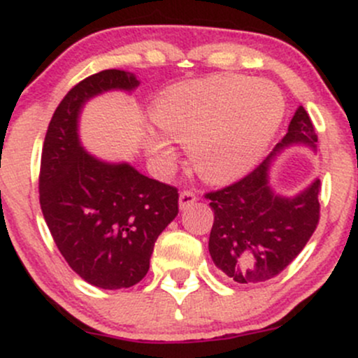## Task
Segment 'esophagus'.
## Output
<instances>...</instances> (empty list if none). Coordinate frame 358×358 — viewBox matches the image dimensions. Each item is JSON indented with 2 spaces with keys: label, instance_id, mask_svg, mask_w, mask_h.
<instances>
[{
  "label": "esophagus",
  "instance_id": "1",
  "mask_svg": "<svg viewBox=\"0 0 358 358\" xmlns=\"http://www.w3.org/2000/svg\"><path fill=\"white\" fill-rule=\"evenodd\" d=\"M196 200L195 193H193L192 190H183L182 193H180V208H187L188 205H192L193 202Z\"/></svg>",
  "mask_w": 358,
  "mask_h": 358
}]
</instances>
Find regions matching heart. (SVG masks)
<instances>
[{
	"instance_id": "heart-1",
	"label": "heart",
	"mask_w": 358,
	"mask_h": 358,
	"mask_svg": "<svg viewBox=\"0 0 358 358\" xmlns=\"http://www.w3.org/2000/svg\"><path fill=\"white\" fill-rule=\"evenodd\" d=\"M282 114L285 99L276 85L241 76L176 85L153 110L168 136L190 146L193 165L208 182H227L256 165ZM148 148L165 162L175 155L162 134H151Z\"/></svg>"
}]
</instances>
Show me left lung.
I'll use <instances>...</instances> for the list:
<instances>
[{
    "instance_id": "obj_1",
    "label": "left lung",
    "mask_w": 358,
    "mask_h": 358,
    "mask_svg": "<svg viewBox=\"0 0 358 358\" xmlns=\"http://www.w3.org/2000/svg\"><path fill=\"white\" fill-rule=\"evenodd\" d=\"M316 141L313 121L301 106L268 158L237 182L205 193L213 210L208 250L217 268L239 285L278 276L313 236L320 220V180L294 199H285L271 190L268 170L276 151Z\"/></svg>"
}]
</instances>
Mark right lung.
<instances>
[{
  "instance_id": "add662e5",
  "label": "right lung",
  "mask_w": 358,
  "mask_h": 358,
  "mask_svg": "<svg viewBox=\"0 0 358 358\" xmlns=\"http://www.w3.org/2000/svg\"><path fill=\"white\" fill-rule=\"evenodd\" d=\"M138 84L133 73L116 69L85 77L60 101L43 141L38 192L45 222L67 264L102 289L141 281L156 239L178 213V188L126 163H102L77 138L85 101Z\"/></svg>"
}]
</instances>
